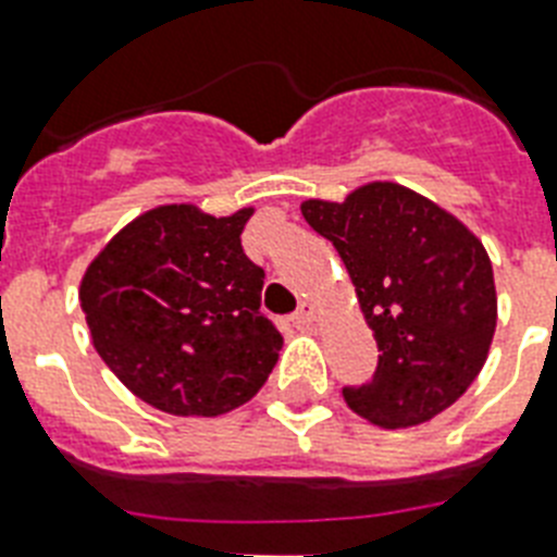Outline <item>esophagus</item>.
I'll return each mask as SVG.
<instances>
[{"label": "esophagus", "mask_w": 557, "mask_h": 557, "mask_svg": "<svg viewBox=\"0 0 557 557\" xmlns=\"http://www.w3.org/2000/svg\"><path fill=\"white\" fill-rule=\"evenodd\" d=\"M318 318V309H314V302H300V309L292 314V325L294 329H311Z\"/></svg>", "instance_id": "34e87169"}]
</instances>
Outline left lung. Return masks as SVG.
Returning <instances> with one entry per match:
<instances>
[{
  "label": "left lung",
  "instance_id": "1",
  "mask_svg": "<svg viewBox=\"0 0 557 557\" xmlns=\"http://www.w3.org/2000/svg\"><path fill=\"white\" fill-rule=\"evenodd\" d=\"M377 341V372L343 388L374 426L406 429L449 409L490 357L498 294L486 248L458 216L400 183L374 180L343 202L306 200Z\"/></svg>",
  "mask_w": 557,
  "mask_h": 557
}]
</instances>
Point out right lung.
<instances>
[{
	"label": "right lung",
	"instance_id": "right-lung-1",
	"mask_svg": "<svg viewBox=\"0 0 557 557\" xmlns=\"http://www.w3.org/2000/svg\"><path fill=\"white\" fill-rule=\"evenodd\" d=\"M228 216L157 206L108 239L83 274L94 349L139 400L180 418H216L269 381L283 337L260 311L265 271Z\"/></svg>",
	"mask_w": 557,
	"mask_h": 557
}]
</instances>
